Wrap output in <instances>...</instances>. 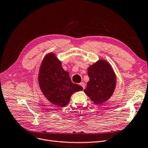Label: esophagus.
Masks as SVG:
<instances>
[{"label": "esophagus", "mask_w": 148, "mask_h": 148, "mask_svg": "<svg viewBox=\"0 0 148 148\" xmlns=\"http://www.w3.org/2000/svg\"><path fill=\"white\" fill-rule=\"evenodd\" d=\"M80 85H81V86H82V88H83V89L85 88V84L84 83H80V84H79Z\"/></svg>", "instance_id": "1"}]
</instances>
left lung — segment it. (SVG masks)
<instances>
[{
    "label": "left lung",
    "mask_w": 148,
    "mask_h": 148,
    "mask_svg": "<svg viewBox=\"0 0 148 148\" xmlns=\"http://www.w3.org/2000/svg\"><path fill=\"white\" fill-rule=\"evenodd\" d=\"M89 81L84 91L96 104H101L113 95L116 76L108 62L99 60L88 69Z\"/></svg>",
    "instance_id": "obj_1"
}]
</instances>
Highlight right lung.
<instances>
[{
	"label": "right lung",
	"instance_id": "obj_1",
	"mask_svg": "<svg viewBox=\"0 0 148 148\" xmlns=\"http://www.w3.org/2000/svg\"><path fill=\"white\" fill-rule=\"evenodd\" d=\"M38 81L43 95L51 103L59 107L68 104L75 92L83 90L82 86L71 82L69 72L63 69L61 62L52 53L44 58Z\"/></svg>",
	"mask_w": 148,
	"mask_h": 148
}]
</instances>
